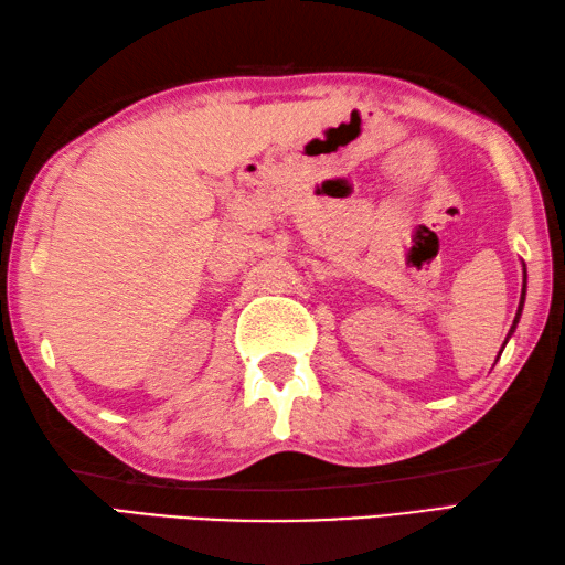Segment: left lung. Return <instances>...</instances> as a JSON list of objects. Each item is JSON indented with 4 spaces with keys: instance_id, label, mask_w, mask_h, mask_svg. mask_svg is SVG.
I'll return each instance as SVG.
<instances>
[{
    "instance_id": "8db88e82",
    "label": "left lung",
    "mask_w": 565,
    "mask_h": 565,
    "mask_svg": "<svg viewBox=\"0 0 565 565\" xmlns=\"http://www.w3.org/2000/svg\"><path fill=\"white\" fill-rule=\"evenodd\" d=\"M522 303H524V291H522V301H520V308H518V318H514V322H512V330H514V326H518V320H520V313H522ZM510 330V332H512Z\"/></svg>"
}]
</instances>
